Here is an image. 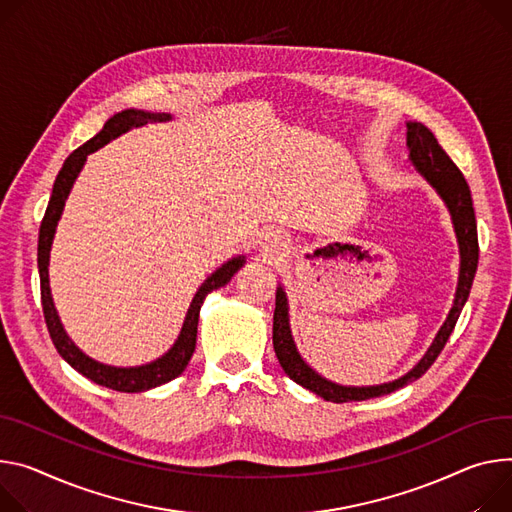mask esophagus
<instances>
[{
	"label": "esophagus",
	"mask_w": 512,
	"mask_h": 512,
	"mask_svg": "<svg viewBox=\"0 0 512 512\" xmlns=\"http://www.w3.org/2000/svg\"><path fill=\"white\" fill-rule=\"evenodd\" d=\"M265 241H269V243L275 247V245H280V243H282V237H280V235H275V232H267V235H265Z\"/></svg>",
	"instance_id": "obj_1"
}]
</instances>
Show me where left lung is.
I'll list each match as a JSON object with an SVG mask.
<instances>
[{
  "instance_id": "obj_1",
  "label": "left lung",
  "mask_w": 512,
  "mask_h": 512,
  "mask_svg": "<svg viewBox=\"0 0 512 512\" xmlns=\"http://www.w3.org/2000/svg\"><path fill=\"white\" fill-rule=\"evenodd\" d=\"M408 132H406V143L410 149V161L416 167V171L421 173L437 194L443 198L451 212V220L455 226V235L459 243V255H461V265H459V284L455 292V302L453 308L443 322L441 331L437 333L433 345L429 347L427 355L418 361V365L408 371L406 376L400 380L382 384V386H367V388H349V386H339L329 380H324L318 376L316 371L300 357L292 331H290V322H288V302L286 294L282 288H277L275 292V310H273V349L277 359H280V365L284 367L290 380L296 384L304 386L306 390L314 392L316 396L329 400V402H359V400H369V398H378L384 394H390L414 380L421 378L425 371L435 363L439 353L443 351L449 335L455 329V322L461 314L463 304H466L472 284H474V275L478 269V226H476V214H474V204H472V194H470V185L463 177V173L457 169V165L449 159V155L441 149L437 143L435 134L421 122H408Z\"/></svg>"
}]
</instances>
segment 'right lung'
I'll return each mask as SVG.
<instances>
[{
	"label": "right lung",
	"mask_w": 512,
	"mask_h": 512,
	"mask_svg": "<svg viewBox=\"0 0 512 512\" xmlns=\"http://www.w3.org/2000/svg\"><path fill=\"white\" fill-rule=\"evenodd\" d=\"M149 120H169V116L167 114H149V112H141V110H124V112L112 116L94 138H89L85 145H81L79 149H75L67 157V161L63 163V167H61V171L55 179L53 196L49 200V206H46L44 218L40 222V232H38L40 300H42V314H44L46 329H49L53 345L57 347L59 355L73 369H77L81 376L89 378L91 382H96L100 386L116 390V392H145V390L157 388V386L167 384L173 378H177L194 355L196 335H198V316H200V306H202L204 298L212 290H218V288L226 286L230 282V277L235 275L245 263L243 257H237V259L224 263L220 269H216V273H212L208 277V280L202 284V288L198 290V294L192 300V306L188 310V316H185L181 335L177 337L175 345L169 349V353H165L161 359H157L149 365L110 367V365L98 363L94 359H89L87 355H83L75 347V343L67 337V333L63 331V324L59 320V314L55 310V304H53V298H51V288H49V253H51L55 228H57V222L61 218L65 200H67V196L71 192V185H73L77 173L81 171L89 153H94L96 149L104 147L110 141V138H116L118 134L130 130L134 126H143Z\"/></svg>",
	"instance_id": "add662e5"
}]
</instances>
